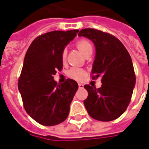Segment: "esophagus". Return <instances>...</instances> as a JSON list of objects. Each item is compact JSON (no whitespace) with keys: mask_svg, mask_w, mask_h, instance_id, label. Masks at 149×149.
Wrapping results in <instances>:
<instances>
[{"mask_svg":"<svg viewBox=\"0 0 149 149\" xmlns=\"http://www.w3.org/2000/svg\"><path fill=\"white\" fill-rule=\"evenodd\" d=\"M78 85H79V88H84V84L81 83H79L78 84Z\"/></svg>","mask_w":149,"mask_h":149,"instance_id":"obj_1","label":"esophagus"}]
</instances>
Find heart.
<instances>
[{
	"label": "heart",
	"mask_w": 149,
	"mask_h": 149,
	"mask_svg": "<svg viewBox=\"0 0 149 149\" xmlns=\"http://www.w3.org/2000/svg\"><path fill=\"white\" fill-rule=\"evenodd\" d=\"M77 47L78 49L80 50L82 54L84 56L92 53V45L89 42L88 40L86 39H81L79 42H77ZM61 59L63 61H65L66 60V50H63L62 54H61ZM68 75L69 76V77L75 79V80H81L84 77V76L85 75V72L84 70L79 68H72L69 71Z\"/></svg>",
	"instance_id": "b5f03b06"
}]
</instances>
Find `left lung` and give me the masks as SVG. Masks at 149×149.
<instances>
[{"label":"left lung","mask_w":149,"mask_h":149,"mask_svg":"<svg viewBox=\"0 0 149 149\" xmlns=\"http://www.w3.org/2000/svg\"><path fill=\"white\" fill-rule=\"evenodd\" d=\"M78 36L94 43L95 56L92 65L93 79L102 77V86L96 89L86 84L88 98L84 101L86 110L94 119L110 122L122 115L130 102L136 77L130 54L113 35L86 28Z\"/></svg>","instance_id":"obj_1"}]
</instances>
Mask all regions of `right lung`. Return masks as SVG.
Listing matches in <instances>:
<instances>
[{
	"mask_svg": "<svg viewBox=\"0 0 149 149\" xmlns=\"http://www.w3.org/2000/svg\"><path fill=\"white\" fill-rule=\"evenodd\" d=\"M78 31L46 33L35 38L26 53L19 79V91L25 111L41 125H58L69 115L78 84L67 79L65 83L58 84L54 75L62 68V52Z\"/></svg>",
	"mask_w": 149,
	"mask_h": 149,
	"instance_id": "right-lung-1",
	"label": "right lung"
}]
</instances>
